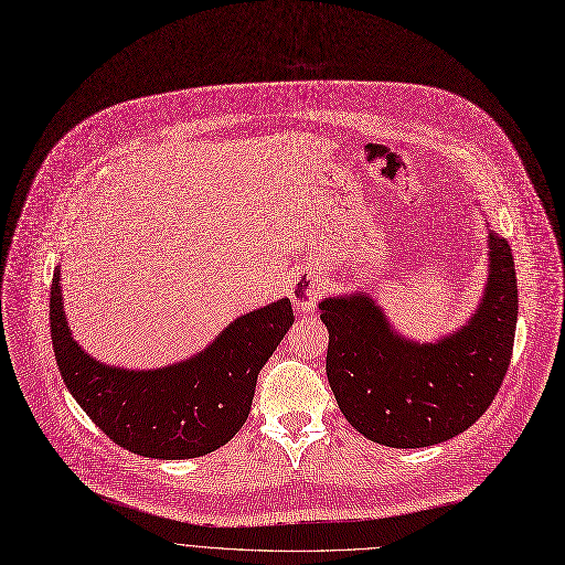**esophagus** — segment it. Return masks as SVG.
<instances>
[{
    "label": "esophagus",
    "instance_id": "1",
    "mask_svg": "<svg viewBox=\"0 0 565 565\" xmlns=\"http://www.w3.org/2000/svg\"><path fill=\"white\" fill-rule=\"evenodd\" d=\"M323 294H326V282L321 278H317V276H300V278H296L294 285H291V291H289L296 310L302 312V315H308L317 306V302L321 300Z\"/></svg>",
    "mask_w": 565,
    "mask_h": 565
}]
</instances>
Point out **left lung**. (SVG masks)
<instances>
[{
	"mask_svg": "<svg viewBox=\"0 0 565 565\" xmlns=\"http://www.w3.org/2000/svg\"><path fill=\"white\" fill-rule=\"evenodd\" d=\"M491 271L477 315L452 337L412 343L388 328L369 296L321 302L330 332L326 373L341 414L388 448L448 441L480 418L507 375L518 285L511 246L489 233Z\"/></svg>",
	"mask_w": 565,
	"mask_h": 565,
	"instance_id": "1",
	"label": "left lung"
}]
</instances>
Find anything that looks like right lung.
<instances>
[{
	"mask_svg": "<svg viewBox=\"0 0 565 565\" xmlns=\"http://www.w3.org/2000/svg\"><path fill=\"white\" fill-rule=\"evenodd\" d=\"M294 323L289 298L235 319L188 362L156 371L99 364L81 351L54 271L50 328L65 386L93 423L128 452L192 459L226 446L248 418L257 373Z\"/></svg>",
	"mask_w": 565,
	"mask_h": 565,
	"instance_id": "add662e5",
	"label": "right lung"
}]
</instances>
